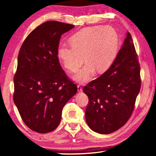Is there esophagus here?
<instances>
[{
	"mask_svg": "<svg viewBox=\"0 0 156 156\" xmlns=\"http://www.w3.org/2000/svg\"><path fill=\"white\" fill-rule=\"evenodd\" d=\"M78 92H82V91H83V89H82V87H81L80 85H78Z\"/></svg>",
	"mask_w": 156,
	"mask_h": 156,
	"instance_id": "obj_1",
	"label": "esophagus"
}]
</instances>
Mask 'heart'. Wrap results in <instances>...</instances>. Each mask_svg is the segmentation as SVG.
Here are the masks:
<instances>
[{"label": "heart", "mask_w": 156, "mask_h": 156, "mask_svg": "<svg viewBox=\"0 0 156 156\" xmlns=\"http://www.w3.org/2000/svg\"><path fill=\"white\" fill-rule=\"evenodd\" d=\"M69 43L70 45L62 43L58 47V58L71 72H76L86 60L73 76L75 81L85 83L91 80L96 70L102 73L112 65L118 54L119 38L113 28L99 25L82 29L69 37Z\"/></svg>", "instance_id": "1"}]
</instances>
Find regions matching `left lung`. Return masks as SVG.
<instances>
[{
  "mask_svg": "<svg viewBox=\"0 0 156 156\" xmlns=\"http://www.w3.org/2000/svg\"><path fill=\"white\" fill-rule=\"evenodd\" d=\"M140 73L133 39L127 32L110 68L83 88L89 98L85 119L91 130L109 134L125 125L140 90Z\"/></svg>",
  "mask_w": 156,
  "mask_h": 156,
  "instance_id": "obj_1",
  "label": "left lung"
}]
</instances>
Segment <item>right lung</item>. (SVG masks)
Listing matches in <instances>:
<instances>
[{
    "label": "right lung",
    "mask_w": 156,
    "mask_h": 156,
    "mask_svg": "<svg viewBox=\"0 0 156 156\" xmlns=\"http://www.w3.org/2000/svg\"><path fill=\"white\" fill-rule=\"evenodd\" d=\"M74 25L58 21L43 23L20 47L14 78V101L23 122L40 133L58 126L65 104L77 92L57 57L62 34Z\"/></svg>",
    "instance_id": "1"
}]
</instances>
